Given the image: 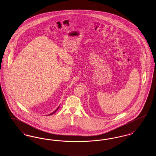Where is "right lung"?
Segmentation results:
<instances>
[{"instance_id": "add662e5", "label": "right lung", "mask_w": 156, "mask_h": 156, "mask_svg": "<svg viewBox=\"0 0 156 156\" xmlns=\"http://www.w3.org/2000/svg\"><path fill=\"white\" fill-rule=\"evenodd\" d=\"M58 108H59V106H58V108H57V109H56V110H55V111L53 112H52V113H50V114H49V115H52V114H53V113H55V112L57 111V110H58Z\"/></svg>"}]
</instances>
